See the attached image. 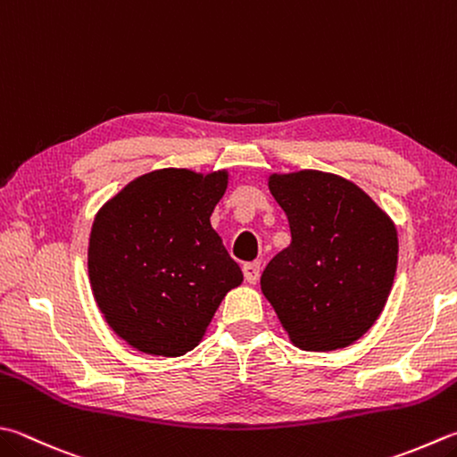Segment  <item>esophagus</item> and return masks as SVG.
Wrapping results in <instances>:
<instances>
[{
	"label": "esophagus",
	"mask_w": 457,
	"mask_h": 457,
	"mask_svg": "<svg viewBox=\"0 0 457 457\" xmlns=\"http://www.w3.org/2000/svg\"><path fill=\"white\" fill-rule=\"evenodd\" d=\"M243 272L248 284H256L258 278H261V262H245Z\"/></svg>",
	"instance_id": "esophagus-1"
}]
</instances>
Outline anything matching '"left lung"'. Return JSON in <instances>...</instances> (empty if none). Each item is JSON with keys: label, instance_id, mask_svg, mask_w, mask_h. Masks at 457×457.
<instances>
[{"label": "left lung", "instance_id": "obj_1", "mask_svg": "<svg viewBox=\"0 0 457 457\" xmlns=\"http://www.w3.org/2000/svg\"><path fill=\"white\" fill-rule=\"evenodd\" d=\"M269 188L287 212L292 240L264 269L262 295L300 350L346 348L372 328L390 296L395 225L338 175L274 173Z\"/></svg>", "mask_w": 457, "mask_h": 457}]
</instances>
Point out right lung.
<instances>
[{
    "label": "right lung",
    "instance_id": "obj_1",
    "mask_svg": "<svg viewBox=\"0 0 457 457\" xmlns=\"http://www.w3.org/2000/svg\"><path fill=\"white\" fill-rule=\"evenodd\" d=\"M227 185V170H151L95 214L91 290L129 346L165 358L187 354L199 346L227 292L243 282L211 227Z\"/></svg>",
    "mask_w": 457,
    "mask_h": 457
}]
</instances>
